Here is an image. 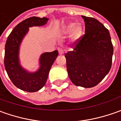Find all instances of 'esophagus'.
<instances>
[{
  "mask_svg": "<svg viewBox=\"0 0 121 121\" xmlns=\"http://www.w3.org/2000/svg\"><path fill=\"white\" fill-rule=\"evenodd\" d=\"M58 50L59 54H64V51H63V50L62 48H59L58 49Z\"/></svg>",
  "mask_w": 121,
  "mask_h": 121,
  "instance_id": "34e87169",
  "label": "esophagus"
}]
</instances>
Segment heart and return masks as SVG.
Returning a JSON list of instances; mask_svg holds the SVG:
<instances>
[{
    "instance_id": "1",
    "label": "heart",
    "mask_w": 121,
    "mask_h": 121,
    "mask_svg": "<svg viewBox=\"0 0 121 121\" xmlns=\"http://www.w3.org/2000/svg\"><path fill=\"white\" fill-rule=\"evenodd\" d=\"M75 23H70L67 26H65V27L63 29V31L65 34H69L72 31L71 38L74 41L78 40L81 37L82 33H83V27L81 25H78L76 27H75Z\"/></svg>"
}]
</instances>
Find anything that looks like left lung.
<instances>
[{
    "mask_svg": "<svg viewBox=\"0 0 121 121\" xmlns=\"http://www.w3.org/2000/svg\"><path fill=\"white\" fill-rule=\"evenodd\" d=\"M85 34L65 54L67 69L74 85L86 88L98 85L108 73L112 65L113 46L108 30L93 17L82 15Z\"/></svg>",
    "mask_w": 121,
    "mask_h": 121,
    "instance_id": "left-lung-1",
    "label": "left lung"
}]
</instances>
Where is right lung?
<instances>
[{"mask_svg":"<svg viewBox=\"0 0 121 121\" xmlns=\"http://www.w3.org/2000/svg\"><path fill=\"white\" fill-rule=\"evenodd\" d=\"M48 18L32 17L19 23L8 36L5 44L4 67L13 83L21 90L35 92L45 85L52 64L58 56V50L43 53L40 58V69L34 73H30L22 67L19 63V51L21 41L33 26L45 25Z\"/></svg>","mask_w":121,"mask_h":121,"instance_id":"right-lung-1","label":"right lung"}]
</instances>
